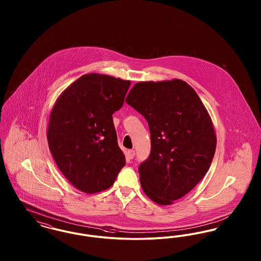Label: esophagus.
<instances>
[{
    "mask_svg": "<svg viewBox=\"0 0 261 261\" xmlns=\"http://www.w3.org/2000/svg\"><path fill=\"white\" fill-rule=\"evenodd\" d=\"M126 156H127V159H128V160H133V159H134V156H135V150H133V149H129V150L127 151Z\"/></svg>",
    "mask_w": 261,
    "mask_h": 261,
    "instance_id": "esophagus-1",
    "label": "esophagus"
}]
</instances>
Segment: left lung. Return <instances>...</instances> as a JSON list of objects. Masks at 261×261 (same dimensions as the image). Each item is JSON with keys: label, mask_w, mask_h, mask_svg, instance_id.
I'll use <instances>...</instances> for the list:
<instances>
[{"label": "left lung", "mask_w": 261, "mask_h": 261, "mask_svg": "<svg viewBox=\"0 0 261 261\" xmlns=\"http://www.w3.org/2000/svg\"><path fill=\"white\" fill-rule=\"evenodd\" d=\"M125 101L149 124L151 149L139 166L145 194L168 205L204 177L216 149L210 114L185 81L139 82Z\"/></svg>", "instance_id": "obj_1"}]
</instances>
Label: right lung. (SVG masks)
<instances>
[{
  "instance_id": "obj_1",
  "label": "right lung",
  "mask_w": 261,
  "mask_h": 261,
  "mask_svg": "<svg viewBox=\"0 0 261 261\" xmlns=\"http://www.w3.org/2000/svg\"><path fill=\"white\" fill-rule=\"evenodd\" d=\"M130 84L109 75H83L62 92L50 112V153L65 178L84 193L112 187L125 165L112 114L123 106Z\"/></svg>"
}]
</instances>
